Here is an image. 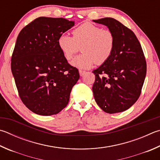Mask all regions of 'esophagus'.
<instances>
[{"label": "esophagus", "mask_w": 160, "mask_h": 160, "mask_svg": "<svg viewBox=\"0 0 160 160\" xmlns=\"http://www.w3.org/2000/svg\"><path fill=\"white\" fill-rule=\"evenodd\" d=\"M79 72H80V76H82V75H84L85 74L86 71H82V70H79Z\"/></svg>", "instance_id": "obj_1"}]
</instances>
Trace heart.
Returning <instances> with one entry per match:
<instances>
[{
  "instance_id": "1",
  "label": "heart",
  "mask_w": 160,
  "mask_h": 160,
  "mask_svg": "<svg viewBox=\"0 0 160 160\" xmlns=\"http://www.w3.org/2000/svg\"><path fill=\"white\" fill-rule=\"evenodd\" d=\"M115 38L112 32L90 22H85L72 31V37L60 35L57 45L66 60H70L81 46L82 54L75 57L71 65L78 68H89L95 63L101 65L111 56Z\"/></svg>"
}]
</instances>
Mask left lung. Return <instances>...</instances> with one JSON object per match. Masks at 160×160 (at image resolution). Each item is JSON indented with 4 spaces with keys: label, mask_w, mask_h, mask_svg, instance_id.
Returning a JSON list of instances; mask_svg holds the SVG:
<instances>
[{
    "label": "left lung",
    "mask_w": 160,
    "mask_h": 160,
    "mask_svg": "<svg viewBox=\"0 0 160 160\" xmlns=\"http://www.w3.org/2000/svg\"><path fill=\"white\" fill-rule=\"evenodd\" d=\"M93 22L106 26L115 36L114 50L110 59L93 71L94 99L104 112H123L136 103L146 75V61L133 32L113 18Z\"/></svg>",
    "instance_id": "8db88e82"
}]
</instances>
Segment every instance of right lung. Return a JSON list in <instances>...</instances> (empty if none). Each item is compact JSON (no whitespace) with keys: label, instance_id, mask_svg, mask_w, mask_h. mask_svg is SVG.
<instances>
[{"label":"right lung","instance_id":"1","mask_svg":"<svg viewBox=\"0 0 160 160\" xmlns=\"http://www.w3.org/2000/svg\"><path fill=\"white\" fill-rule=\"evenodd\" d=\"M74 24L64 18L40 17L17 36L11 70L22 101L36 114L62 111L79 79L78 69L69 64L57 45L60 35Z\"/></svg>","mask_w":160,"mask_h":160}]
</instances>
